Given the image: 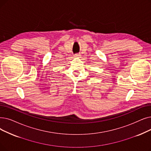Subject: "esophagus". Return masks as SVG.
Returning <instances> with one entry per match:
<instances>
[{
  "label": "esophagus",
  "mask_w": 151,
  "mask_h": 151,
  "mask_svg": "<svg viewBox=\"0 0 151 151\" xmlns=\"http://www.w3.org/2000/svg\"><path fill=\"white\" fill-rule=\"evenodd\" d=\"M74 56H75V57H80V54H76L74 55Z\"/></svg>",
  "instance_id": "34e87169"
}]
</instances>
